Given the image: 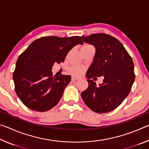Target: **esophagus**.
Returning a JSON list of instances; mask_svg holds the SVG:
<instances>
[{
	"mask_svg": "<svg viewBox=\"0 0 149 149\" xmlns=\"http://www.w3.org/2000/svg\"><path fill=\"white\" fill-rule=\"evenodd\" d=\"M78 79H79L78 77H72V81H77Z\"/></svg>",
	"mask_w": 149,
	"mask_h": 149,
	"instance_id": "1",
	"label": "esophagus"
}]
</instances>
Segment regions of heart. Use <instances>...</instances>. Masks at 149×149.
<instances>
[{"label":"heart","mask_w":149,"mask_h":149,"mask_svg":"<svg viewBox=\"0 0 149 149\" xmlns=\"http://www.w3.org/2000/svg\"><path fill=\"white\" fill-rule=\"evenodd\" d=\"M93 46L89 44H85L82 46L81 50H85L90 48H92ZM84 72V68L81 66H79V65H72L69 68V72L72 75H74V76H79L81 75Z\"/></svg>","instance_id":"b5f03b06"}]
</instances>
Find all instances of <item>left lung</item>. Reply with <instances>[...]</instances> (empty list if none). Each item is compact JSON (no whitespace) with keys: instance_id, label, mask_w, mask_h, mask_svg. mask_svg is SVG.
I'll use <instances>...</instances> for the list:
<instances>
[{"instance_id":"1","label":"left lung","mask_w":149,"mask_h":149,"mask_svg":"<svg viewBox=\"0 0 149 149\" xmlns=\"http://www.w3.org/2000/svg\"><path fill=\"white\" fill-rule=\"evenodd\" d=\"M81 37L85 42L95 47L96 52L86 74L89 85L81 95L93 112H109L122 104L132 89L135 77L133 60L123 45L112 35L101 33ZM95 76H104L99 87L89 79Z\"/></svg>"}]
</instances>
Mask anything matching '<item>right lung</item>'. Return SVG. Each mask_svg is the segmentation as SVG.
<instances>
[{"instance_id": "1", "label": "right lung", "mask_w": 149, "mask_h": 149, "mask_svg": "<svg viewBox=\"0 0 149 149\" xmlns=\"http://www.w3.org/2000/svg\"><path fill=\"white\" fill-rule=\"evenodd\" d=\"M81 37H42L35 40L19 55L13 73L15 91L29 109L45 112L55 107L71 76L53 75L54 63L64 62L73 47L83 44Z\"/></svg>"}]
</instances>
